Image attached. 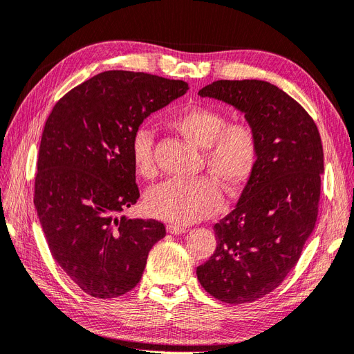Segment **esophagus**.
<instances>
[{
    "label": "esophagus",
    "instance_id": "34e87169",
    "mask_svg": "<svg viewBox=\"0 0 354 354\" xmlns=\"http://www.w3.org/2000/svg\"><path fill=\"white\" fill-rule=\"evenodd\" d=\"M167 232L173 235H181L186 232V228H183L180 225H167Z\"/></svg>",
    "mask_w": 354,
    "mask_h": 354
}]
</instances>
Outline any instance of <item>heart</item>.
<instances>
[{
	"mask_svg": "<svg viewBox=\"0 0 354 354\" xmlns=\"http://www.w3.org/2000/svg\"><path fill=\"white\" fill-rule=\"evenodd\" d=\"M223 111L207 106H189L169 120V126L203 149L205 164L226 192L241 189L257 161V138L245 122L225 123ZM136 174L155 173L153 138L139 129L131 145ZM222 194L216 183L207 178H173L153 187L147 196V210L153 218L177 225H190L219 210Z\"/></svg>",
	"mask_w": 354,
	"mask_h": 354,
	"instance_id": "heart-1",
	"label": "heart"
}]
</instances>
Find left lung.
Returning <instances> with one entry per match:
<instances>
[{"mask_svg": "<svg viewBox=\"0 0 354 354\" xmlns=\"http://www.w3.org/2000/svg\"><path fill=\"white\" fill-rule=\"evenodd\" d=\"M199 95L243 113L257 138V161L234 210L215 223L216 250L196 274L225 304L254 302L283 281L315 228L319 132L298 102L267 81L219 80Z\"/></svg>", "mask_w": 354, "mask_h": 354, "instance_id": "left-lung-1", "label": "left lung"}]
</instances>
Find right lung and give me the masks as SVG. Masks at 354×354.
<instances>
[{
    "label": "right lung",
    "instance_id": "right-lung-1",
    "mask_svg": "<svg viewBox=\"0 0 354 354\" xmlns=\"http://www.w3.org/2000/svg\"><path fill=\"white\" fill-rule=\"evenodd\" d=\"M187 90L180 80L106 71L65 94L45 123L35 207L52 257L94 298L132 290L165 236L158 221L119 214L139 199L131 158L139 126Z\"/></svg>",
    "mask_w": 354,
    "mask_h": 354
}]
</instances>
